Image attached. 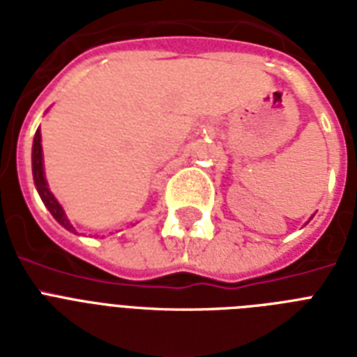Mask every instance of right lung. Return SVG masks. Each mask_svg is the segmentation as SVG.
<instances>
[{"label": "right lung", "mask_w": 357, "mask_h": 357, "mask_svg": "<svg viewBox=\"0 0 357 357\" xmlns=\"http://www.w3.org/2000/svg\"><path fill=\"white\" fill-rule=\"evenodd\" d=\"M40 129H36L35 139H33V151H31V161H33V179H35L36 190H38V195H40L42 202H44V206L47 207V211L52 213L53 218L57 220L63 228H66L68 231H74L75 228L70 224L68 217H66V213L61 207L57 200H55V196L50 189H47V181L46 176H44V165H42V144H40Z\"/></svg>", "instance_id": "obj_1"}]
</instances>
